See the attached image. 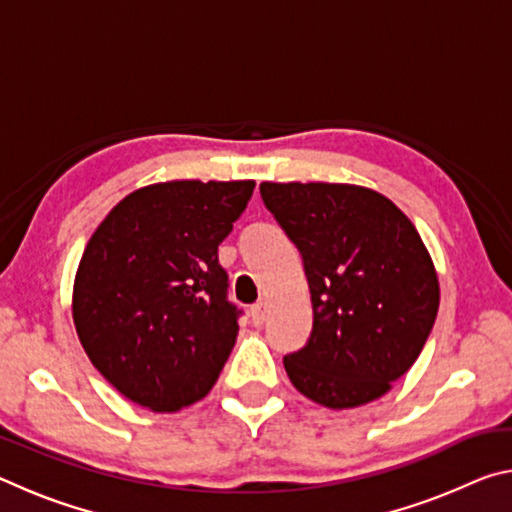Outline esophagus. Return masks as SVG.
Segmentation results:
<instances>
[{"instance_id":"1","label":"esophagus","mask_w":512,"mask_h":512,"mask_svg":"<svg viewBox=\"0 0 512 512\" xmlns=\"http://www.w3.org/2000/svg\"><path fill=\"white\" fill-rule=\"evenodd\" d=\"M250 318H253V325H255V327H262V325L266 323V318H268V307H266V302H264V300H259L257 305L250 307Z\"/></svg>"}]
</instances>
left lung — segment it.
Segmentation results:
<instances>
[{
    "mask_svg": "<svg viewBox=\"0 0 512 512\" xmlns=\"http://www.w3.org/2000/svg\"><path fill=\"white\" fill-rule=\"evenodd\" d=\"M262 201L298 246L314 307L307 345L284 357L291 384L327 409L379 400L420 357L440 305L427 246L375 189L262 183Z\"/></svg>",
    "mask_w": 512,
    "mask_h": 512,
    "instance_id": "obj_1",
    "label": "left lung"
}]
</instances>
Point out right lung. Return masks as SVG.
Returning a JSON list of instances; mask_svg holds the SVG:
<instances>
[{"label":"right lung","mask_w":512,"mask_h":512,"mask_svg":"<svg viewBox=\"0 0 512 512\" xmlns=\"http://www.w3.org/2000/svg\"><path fill=\"white\" fill-rule=\"evenodd\" d=\"M253 180H169L135 189L94 230L72 316L92 366L144 409L171 413L212 391L237 341L219 244Z\"/></svg>","instance_id":"1"}]
</instances>
